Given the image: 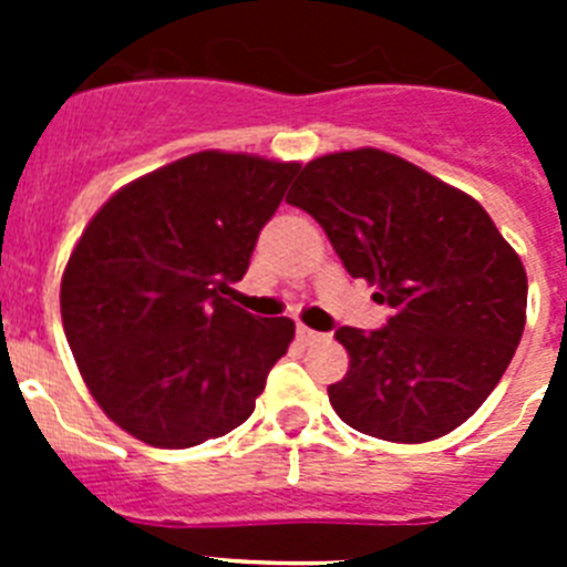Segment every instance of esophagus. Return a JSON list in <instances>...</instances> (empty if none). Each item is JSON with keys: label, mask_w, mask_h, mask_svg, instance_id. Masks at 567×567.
Listing matches in <instances>:
<instances>
[{"label": "esophagus", "mask_w": 567, "mask_h": 567, "mask_svg": "<svg viewBox=\"0 0 567 567\" xmlns=\"http://www.w3.org/2000/svg\"><path fill=\"white\" fill-rule=\"evenodd\" d=\"M295 334H298L300 343H318V340H323V334L315 332V329H309V327H303V323H298Z\"/></svg>", "instance_id": "obj_1"}]
</instances>
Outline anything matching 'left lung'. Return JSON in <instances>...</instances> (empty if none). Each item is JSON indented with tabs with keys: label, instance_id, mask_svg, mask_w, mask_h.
Segmentation results:
<instances>
[{
	"label": "left lung",
	"instance_id": "obj_1",
	"mask_svg": "<svg viewBox=\"0 0 567 567\" xmlns=\"http://www.w3.org/2000/svg\"><path fill=\"white\" fill-rule=\"evenodd\" d=\"M287 202L392 307L383 329L334 332L349 352V372L329 385L338 417L392 443L454 432L494 392L525 329V267L491 215L372 147L309 162Z\"/></svg>",
	"mask_w": 567,
	"mask_h": 567
}]
</instances>
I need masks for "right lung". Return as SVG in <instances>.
Listing matches in <instances>:
<instances>
[{
  "instance_id": "right-lung-1",
  "label": "right lung",
  "mask_w": 567,
  "mask_h": 567,
  "mask_svg": "<svg viewBox=\"0 0 567 567\" xmlns=\"http://www.w3.org/2000/svg\"><path fill=\"white\" fill-rule=\"evenodd\" d=\"M300 164L187 155L122 187L62 275V323L104 414L158 449L224 437L252 414L295 338L235 289Z\"/></svg>"
}]
</instances>
